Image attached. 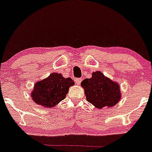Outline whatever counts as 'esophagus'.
I'll list each match as a JSON object with an SVG mask.
<instances>
[{"label":"esophagus","mask_w":152,"mask_h":152,"mask_svg":"<svg viewBox=\"0 0 152 152\" xmlns=\"http://www.w3.org/2000/svg\"><path fill=\"white\" fill-rule=\"evenodd\" d=\"M75 82L77 83V85H79L80 83H81V78H75Z\"/></svg>","instance_id":"34e87169"}]
</instances>
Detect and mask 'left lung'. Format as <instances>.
<instances>
[{"mask_svg":"<svg viewBox=\"0 0 152 152\" xmlns=\"http://www.w3.org/2000/svg\"><path fill=\"white\" fill-rule=\"evenodd\" d=\"M87 102L97 109L112 107L121 99L119 83L106 77L101 71L92 73L91 78L81 81Z\"/></svg>","mask_w":152,"mask_h":152,"instance_id":"obj_1","label":"left lung"}]
</instances>
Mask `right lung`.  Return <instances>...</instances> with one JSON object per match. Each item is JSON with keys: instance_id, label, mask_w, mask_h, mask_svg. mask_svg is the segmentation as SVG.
I'll list each match as a JSON object with an SVG mask.
<instances>
[{"instance_id": "obj_1", "label": "right lung", "mask_w": 152, "mask_h": 152, "mask_svg": "<svg viewBox=\"0 0 152 152\" xmlns=\"http://www.w3.org/2000/svg\"><path fill=\"white\" fill-rule=\"evenodd\" d=\"M74 84L71 78H64L62 74L52 73L35 83L31 96L38 105L53 108L66 98L69 88Z\"/></svg>"}]
</instances>
